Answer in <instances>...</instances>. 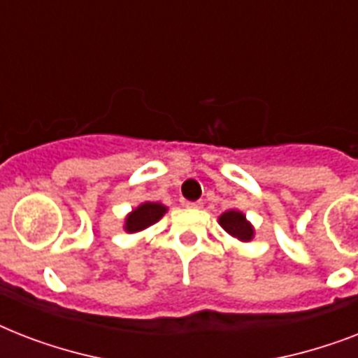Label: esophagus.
<instances>
[{
	"instance_id": "1",
	"label": "esophagus",
	"mask_w": 358,
	"mask_h": 358,
	"mask_svg": "<svg viewBox=\"0 0 358 358\" xmlns=\"http://www.w3.org/2000/svg\"><path fill=\"white\" fill-rule=\"evenodd\" d=\"M185 206L187 208H202V202L196 201V202H185Z\"/></svg>"
}]
</instances>
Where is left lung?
Returning <instances> with one entry per match:
<instances>
[{
  "instance_id": "obj_1",
  "label": "left lung",
  "mask_w": 358,
  "mask_h": 358,
  "mask_svg": "<svg viewBox=\"0 0 358 358\" xmlns=\"http://www.w3.org/2000/svg\"><path fill=\"white\" fill-rule=\"evenodd\" d=\"M219 224H221L230 236L238 238L239 241H250L252 236H255V229L250 227V223L245 219L243 213L236 212V210L224 212L223 215L219 217Z\"/></svg>"
}]
</instances>
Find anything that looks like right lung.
<instances>
[{
	"label": "right lung",
	"instance_id": "add662e5",
	"mask_svg": "<svg viewBox=\"0 0 358 358\" xmlns=\"http://www.w3.org/2000/svg\"><path fill=\"white\" fill-rule=\"evenodd\" d=\"M165 212H167V208L159 202H145L139 208H135L134 212L126 217L124 229L128 232H141V230L148 229L150 224L157 223Z\"/></svg>",
	"mask_w": 358,
	"mask_h": 358
}]
</instances>
